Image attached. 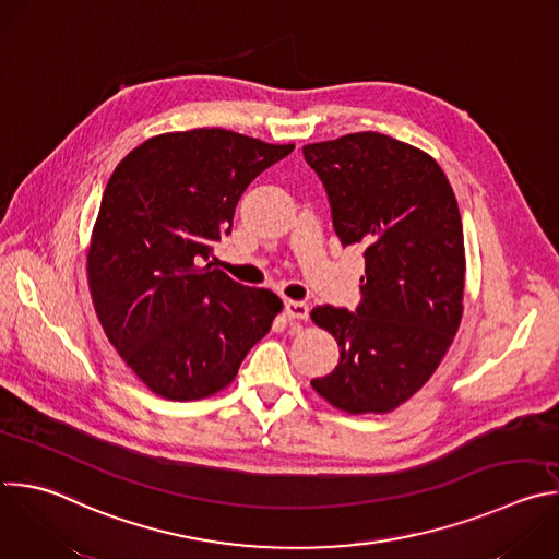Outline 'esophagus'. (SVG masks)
I'll list each match as a JSON object with an SVG mask.
<instances>
[{"instance_id":"esophagus-1","label":"esophagus","mask_w":559,"mask_h":559,"mask_svg":"<svg viewBox=\"0 0 559 559\" xmlns=\"http://www.w3.org/2000/svg\"><path fill=\"white\" fill-rule=\"evenodd\" d=\"M285 313L289 320H307L309 318V305L302 300H285Z\"/></svg>"}]
</instances>
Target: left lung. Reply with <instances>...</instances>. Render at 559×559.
<instances>
[{"label": "left lung", "instance_id": "obj_1", "mask_svg": "<svg viewBox=\"0 0 559 559\" xmlns=\"http://www.w3.org/2000/svg\"><path fill=\"white\" fill-rule=\"evenodd\" d=\"M342 246L364 248L355 313L311 309L340 346L313 391L348 415H384L432 378L463 318L465 243L452 186L432 155L376 131L302 146Z\"/></svg>", "mask_w": 559, "mask_h": 559}]
</instances>
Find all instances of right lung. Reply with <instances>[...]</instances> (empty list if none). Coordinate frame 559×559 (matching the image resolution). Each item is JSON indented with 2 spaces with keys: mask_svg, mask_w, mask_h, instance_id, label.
<instances>
[{
  "mask_svg": "<svg viewBox=\"0 0 559 559\" xmlns=\"http://www.w3.org/2000/svg\"><path fill=\"white\" fill-rule=\"evenodd\" d=\"M294 151L228 129L153 135L114 168L87 250V283L111 346L170 402L211 397L270 331L283 300L209 265L239 198Z\"/></svg>",
  "mask_w": 559,
  "mask_h": 559,
  "instance_id": "add662e5",
  "label": "right lung"
}]
</instances>
